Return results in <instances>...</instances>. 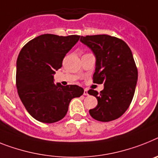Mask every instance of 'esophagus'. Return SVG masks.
Listing matches in <instances>:
<instances>
[{
	"label": "esophagus",
	"instance_id": "1",
	"mask_svg": "<svg viewBox=\"0 0 158 158\" xmlns=\"http://www.w3.org/2000/svg\"><path fill=\"white\" fill-rule=\"evenodd\" d=\"M83 95H88V92H87V89H84V91H83Z\"/></svg>",
	"mask_w": 158,
	"mask_h": 158
}]
</instances>
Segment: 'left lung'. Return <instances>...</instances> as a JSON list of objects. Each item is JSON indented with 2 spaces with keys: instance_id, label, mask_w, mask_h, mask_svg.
I'll return each instance as SVG.
<instances>
[{
  "instance_id": "1",
  "label": "left lung",
  "mask_w": 158,
  "mask_h": 158,
  "mask_svg": "<svg viewBox=\"0 0 158 158\" xmlns=\"http://www.w3.org/2000/svg\"><path fill=\"white\" fill-rule=\"evenodd\" d=\"M81 42L95 54V71L93 83L104 84L100 92L91 89L98 104L89 113L95 120L108 122L126 112L136 89L138 71L132 51L123 40L107 34L81 36Z\"/></svg>"
}]
</instances>
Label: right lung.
I'll return each mask as SVG.
<instances>
[{"mask_svg": "<svg viewBox=\"0 0 158 158\" xmlns=\"http://www.w3.org/2000/svg\"><path fill=\"white\" fill-rule=\"evenodd\" d=\"M79 35L42 34L27 42L17 60L16 85L27 112L42 123L62 120L73 98L83 89L77 85L54 84V74L63 66L68 51L79 40Z\"/></svg>", "mask_w": 158, "mask_h": 158, "instance_id": "add662e5", "label": "right lung"}]
</instances>
